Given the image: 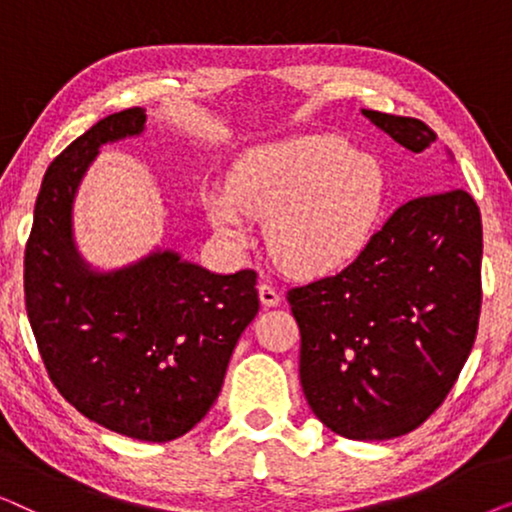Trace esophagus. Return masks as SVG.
I'll return each mask as SVG.
<instances>
[{
  "label": "esophagus",
  "instance_id": "esophagus-1",
  "mask_svg": "<svg viewBox=\"0 0 512 512\" xmlns=\"http://www.w3.org/2000/svg\"><path fill=\"white\" fill-rule=\"evenodd\" d=\"M258 298H261L263 307H277L279 303H282V296H279L277 289L272 284L258 286Z\"/></svg>",
  "mask_w": 512,
  "mask_h": 512
}]
</instances>
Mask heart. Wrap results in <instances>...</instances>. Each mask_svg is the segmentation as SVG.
<instances>
[{
  "label": "heart",
  "instance_id": "b5f03b06",
  "mask_svg": "<svg viewBox=\"0 0 512 512\" xmlns=\"http://www.w3.org/2000/svg\"><path fill=\"white\" fill-rule=\"evenodd\" d=\"M384 195L387 181L373 156L331 135H298L244 151L228 188H205L202 207L230 249H249L254 219H268L272 251L296 272L321 275L368 247Z\"/></svg>",
  "mask_w": 512,
  "mask_h": 512
}]
</instances>
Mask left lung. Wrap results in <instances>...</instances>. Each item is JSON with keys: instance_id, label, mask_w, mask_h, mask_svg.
Returning a JSON list of instances; mask_svg holds the SVG:
<instances>
[{"instance_id": "obj_1", "label": "left lung", "mask_w": 512, "mask_h": 512, "mask_svg": "<svg viewBox=\"0 0 512 512\" xmlns=\"http://www.w3.org/2000/svg\"><path fill=\"white\" fill-rule=\"evenodd\" d=\"M361 114L412 153L436 142L417 118ZM480 265V209L452 188L398 207L338 275L291 289L300 384L319 422L352 440H389L431 417L473 349Z\"/></svg>"}]
</instances>
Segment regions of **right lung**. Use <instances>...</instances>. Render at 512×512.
I'll return each mask as SVG.
<instances>
[{
  "mask_svg": "<svg viewBox=\"0 0 512 512\" xmlns=\"http://www.w3.org/2000/svg\"><path fill=\"white\" fill-rule=\"evenodd\" d=\"M144 130L142 107L118 111L48 165L25 249V305L48 375L81 415L167 443L214 405L258 291L254 270L216 275L174 249L111 270L83 258L74 237L81 181L104 144Z\"/></svg>",
  "mask_w": 512,
  "mask_h": 512,
  "instance_id": "obj_1",
  "label": "right lung"
}]
</instances>
